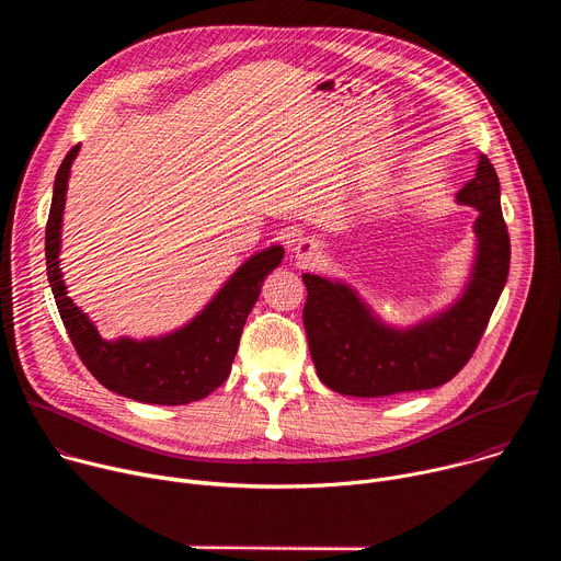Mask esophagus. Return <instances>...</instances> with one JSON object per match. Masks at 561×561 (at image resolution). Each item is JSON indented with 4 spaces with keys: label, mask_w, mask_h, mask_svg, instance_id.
Wrapping results in <instances>:
<instances>
[{
    "label": "esophagus",
    "mask_w": 561,
    "mask_h": 561,
    "mask_svg": "<svg viewBox=\"0 0 561 561\" xmlns=\"http://www.w3.org/2000/svg\"><path fill=\"white\" fill-rule=\"evenodd\" d=\"M314 255H319V244L310 237H301L299 242L295 244V257L297 260H312Z\"/></svg>",
    "instance_id": "obj_1"
}]
</instances>
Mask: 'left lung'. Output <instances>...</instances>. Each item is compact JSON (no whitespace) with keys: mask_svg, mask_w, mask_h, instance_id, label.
<instances>
[{"mask_svg":"<svg viewBox=\"0 0 561 561\" xmlns=\"http://www.w3.org/2000/svg\"><path fill=\"white\" fill-rule=\"evenodd\" d=\"M479 210L477 260L463 295L426 322L397 331L373 317L357 293L340 282L304 273L308 297L304 329L317 375L331 390L351 397H388L437 388L472 357L504 290L511 237L500 204V178L479 154L474 178L457 193Z\"/></svg>","mask_w":561,"mask_h":561,"instance_id":"8db88e82","label":"left lung"}]
</instances>
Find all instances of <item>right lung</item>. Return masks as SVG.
Here are the masks:
<instances>
[{
	"label": "right lung",
	"instance_id": "add662e5",
	"mask_svg": "<svg viewBox=\"0 0 561 561\" xmlns=\"http://www.w3.org/2000/svg\"><path fill=\"white\" fill-rule=\"evenodd\" d=\"M77 150L79 144L68 150L57 171L46 221V271L66 333L79 359L108 390L144 404L182 407L197 402L226 381L262 282L279 266L284 249L271 247L239 266L188 327L159 340L106 342L66 295L57 260L66 184Z\"/></svg>",
	"mask_w": 561,
	"mask_h": 561
}]
</instances>
